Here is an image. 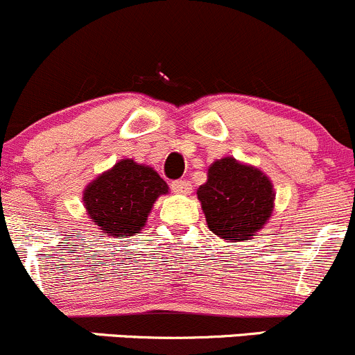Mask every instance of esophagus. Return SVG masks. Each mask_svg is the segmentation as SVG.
I'll return each mask as SVG.
<instances>
[{
    "instance_id": "esophagus-1",
    "label": "esophagus",
    "mask_w": 355,
    "mask_h": 355,
    "mask_svg": "<svg viewBox=\"0 0 355 355\" xmlns=\"http://www.w3.org/2000/svg\"><path fill=\"white\" fill-rule=\"evenodd\" d=\"M171 189H173L175 194H182V196H187L192 192V185L185 180L173 182V184H171Z\"/></svg>"
}]
</instances>
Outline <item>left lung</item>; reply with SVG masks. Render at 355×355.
Instances as JSON below:
<instances>
[{
	"instance_id": "left-lung-1",
	"label": "left lung",
	"mask_w": 355,
	"mask_h": 355,
	"mask_svg": "<svg viewBox=\"0 0 355 355\" xmlns=\"http://www.w3.org/2000/svg\"><path fill=\"white\" fill-rule=\"evenodd\" d=\"M198 199L209 230L227 242L252 241L275 207L270 177L232 156L209 164L206 184L198 189Z\"/></svg>"
}]
</instances>
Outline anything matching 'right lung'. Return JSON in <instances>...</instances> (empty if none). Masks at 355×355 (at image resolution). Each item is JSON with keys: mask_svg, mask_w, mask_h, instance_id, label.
<instances>
[{"mask_svg": "<svg viewBox=\"0 0 355 355\" xmlns=\"http://www.w3.org/2000/svg\"><path fill=\"white\" fill-rule=\"evenodd\" d=\"M168 191L155 168L123 157L89 182L82 202L89 220L103 234L132 237L144 228L157 198Z\"/></svg>", "mask_w": 355, "mask_h": 355, "instance_id": "right-lung-1", "label": "right lung"}]
</instances>
